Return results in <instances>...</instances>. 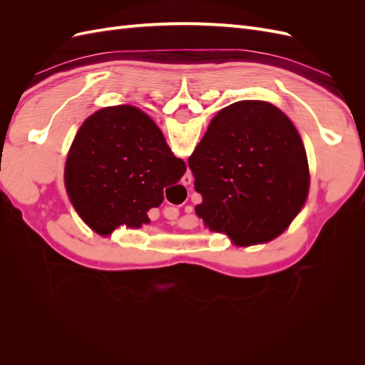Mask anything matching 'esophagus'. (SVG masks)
Listing matches in <instances>:
<instances>
[{
	"mask_svg": "<svg viewBox=\"0 0 365 365\" xmlns=\"http://www.w3.org/2000/svg\"><path fill=\"white\" fill-rule=\"evenodd\" d=\"M182 182H184L185 185H189V184H192V175H190V173H187V175H184V178H182Z\"/></svg>",
	"mask_w": 365,
	"mask_h": 365,
	"instance_id": "obj_1",
	"label": "esophagus"
}]
</instances>
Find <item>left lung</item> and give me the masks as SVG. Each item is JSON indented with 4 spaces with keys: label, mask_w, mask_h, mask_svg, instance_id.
<instances>
[{
    "label": "left lung",
    "mask_w": 365,
    "mask_h": 365,
    "mask_svg": "<svg viewBox=\"0 0 365 365\" xmlns=\"http://www.w3.org/2000/svg\"><path fill=\"white\" fill-rule=\"evenodd\" d=\"M189 168L202 196L196 215L240 247L283 233L309 192L300 134L279 108L260 101H240L217 113Z\"/></svg>",
    "instance_id": "1"
}]
</instances>
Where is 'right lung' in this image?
<instances>
[{"label":"right lung","instance_id":"add662e5","mask_svg":"<svg viewBox=\"0 0 365 365\" xmlns=\"http://www.w3.org/2000/svg\"><path fill=\"white\" fill-rule=\"evenodd\" d=\"M176 158L152 118L134 106H108L77 132L65 164V187L85 222L98 235L148 224L164 189L181 180Z\"/></svg>","mask_w":365,"mask_h":365}]
</instances>
